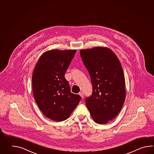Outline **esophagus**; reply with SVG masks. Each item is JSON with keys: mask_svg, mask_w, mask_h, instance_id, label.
I'll use <instances>...</instances> for the list:
<instances>
[{"mask_svg": "<svg viewBox=\"0 0 154 154\" xmlns=\"http://www.w3.org/2000/svg\"><path fill=\"white\" fill-rule=\"evenodd\" d=\"M79 95H80V96L82 97V98H84V93H83L82 92H80L79 93Z\"/></svg>", "mask_w": 154, "mask_h": 154, "instance_id": "34e87169", "label": "esophagus"}]
</instances>
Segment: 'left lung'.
<instances>
[{
    "instance_id": "left-lung-1",
    "label": "left lung",
    "mask_w": 154,
    "mask_h": 154,
    "mask_svg": "<svg viewBox=\"0 0 154 154\" xmlns=\"http://www.w3.org/2000/svg\"><path fill=\"white\" fill-rule=\"evenodd\" d=\"M92 85V93L85 103L94 121L107 123L121 111L125 98L124 73L113 52L97 47L80 51Z\"/></svg>"
}]
</instances>
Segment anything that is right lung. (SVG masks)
<instances>
[{"instance_id": "obj_1", "label": "right lung", "mask_w": 154, "mask_h": 154, "mask_svg": "<svg viewBox=\"0 0 154 154\" xmlns=\"http://www.w3.org/2000/svg\"><path fill=\"white\" fill-rule=\"evenodd\" d=\"M76 50L53 49L43 53L33 72L34 98L46 117L55 121L66 120L80 101V96L70 91L64 75Z\"/></svg>"}]
</instances>
